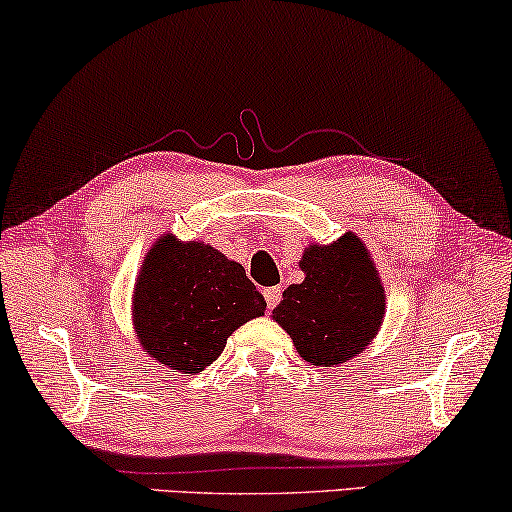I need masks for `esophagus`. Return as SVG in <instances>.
<instances>
[{
	"mask_svg": "<svg viewBox=\"0 0 512 512\" xmlns=\"http://www.w3.org/2000/svg\"><path fill=\"white\" fill-rule=\"evenodd\" d=\"M264 298H266V305H269V310H273V307L280 303V298H282V289H280V287H269V289H264Z\"/></svg>",
	"mask_w": 512,
	"mask_h": 512,
	"instance_id": "34e87169",
	"label": "esophagus"
}]
</instances>
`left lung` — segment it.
<instances>
[{
	"label": "left lung",
	"mask_w": 512,
	"mask_h": 512,
	"mask_svg": "<svg viewBox=\"0 0 512 512\" xmlns=\"http://www.w3.org/2000/svg\"><path fill=\"white\" fill-rule=\"evenodd\" d=\"M305 280L289 285L273 319L294 339L300 358L335 367L362 353L385 316V287L360 237L305 248Z\"/></svg>",
	"instance_id": "8db88e82"
}]
</instances>
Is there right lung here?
Returning a JSON list of instances; mask_svg holds the SVG:
<instances>
[{"label":"right lung","mask_w":512,"mask_h":512,"mask_svg":"<svg viewBox=\"0 0 512 512\" xmlns=\"http://www.w3.org/2000/svg\"><path fill=\"white\" fill-rule=\"evenodd\" d=\"M132 307L143 351L177 373H198L234 330L264 314L266 300L241 264L205 241L164 234L143 259Z\"/></svg>","instance_id":"obj_1"}]
</instances>
